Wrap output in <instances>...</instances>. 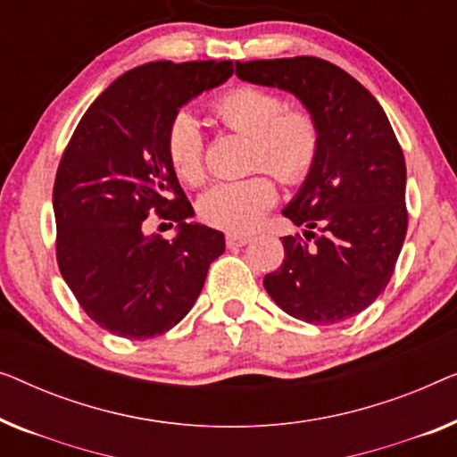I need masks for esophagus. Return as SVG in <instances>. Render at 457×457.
Returning a JSON list of instances; mask_svg holds the SVG:
<instances>
[{"label": "esophagus", "instance_id": "esophagus-1", "mask_svg": "<svg viewBox=\"0 0 457 457\" xmlns=\"http://www.w3.org/2000/svg\"><path fill=\"white\" fill-rule=\"evenodd\" d=\"M251 241L249 235H227V245L230 249L235 247H245Z\"/></svg>", "mask_w": 457, "mask_h": 457}]
</instances>
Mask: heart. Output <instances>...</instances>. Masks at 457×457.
I'll return each instance as SVG.
<instances>
[{"label": "heart", "mask_w": 457, "mask_h": 457, "mask_svg": "<svg viewBox=\"0 0 457 457\" xmlns=\"http://www.w3.org/2000/svg\"><path fill=\"white\" fill-rule=\"evenodd\" d=\"M212 113L224 128L249 137V169H266L287 185H303L321 158V125L305 109H293L276 92L241 86L212 103ZM164 150L175 175L187 185L206 179V142L200 123L189 113H177L164 134ZM278 189L268 175L222 181L200 200V218L227 233H247L276 204Z\"/></svg>", "instance_id": "b5f03b06"}]
</instances>
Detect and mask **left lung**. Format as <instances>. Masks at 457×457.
<instances>
[{
    "label": "left lung",
    "instance_id": "obj_1",
    "mask_svg": "<svg viewBox=\"0 0 457 457\" xmlns=\"http://www.w3.org/2000/svg\"><path fill=\"white\" fill-rule=\"evenodd\" d=\"M241 80L293 92L321 125V158L282 210L305 235L282 237L263 287L288 315L329 326L383 293L408 230L406 162L386 111L348 71L320 57L237 62Z\"/></svg>",
    "mask_w": 457,
    "mask_h": 457
}]
</instances>
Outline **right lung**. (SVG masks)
Listing matches in <instances>:
<instances>
[{"mask_svg":"<svg viewBox=\"0 0 457 457\" xmlns=\"http://www.w3.org/2000/svg\"><path fill=\"white\" fill-rule=\"evenodd\" d=\"M230 74L233 62L137 65L90 104L63 150L53 185L57 266L86 315L111 334L169 332L222 255L220 230L185 222L194 208L164 134L179 107ZM152 212L180 224L173 242L143 233Z\"/></svg>","mask_w":457,"mask_h":457,"instance_id":"right-lung-1","label":"right lung"}]
</instances>
